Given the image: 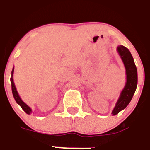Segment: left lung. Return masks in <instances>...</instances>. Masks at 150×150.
Here are the masks:
<instances>
[{
  "instance_id": "8db88e82",
  "label": "left lung",
  "mask_w": 150,
  "mask_h": 150,
  "mask_svg": "<svg viewBox=\"0 0 150 150\" xmlns=\"http://www.w3.org/2000/svg\"><path fill=\"white\" fill-rule=\"evenodd\" d=\"M117 50L125 66L126 82L125 87L120 94L118 100L116 102L115 107L112 111L111 114L113 116L119 114L121 110L127 107L135 93L137 84V68L131 52L123 45H119Z\"/></svg>"
}]
</instances>
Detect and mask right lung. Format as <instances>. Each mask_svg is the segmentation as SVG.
Returning <instances> with one entry per match:
<instances>
[{
  "mask_svg": "<svg viewBox=\"0 0 150 150\" xmlns=\"http://www.w3.org/2000/svg\"><path fill=\"white\" fill-rule=\"evenodd\" d=\"M13 72H14V67L13 68V70H12V74H11L12 92H13V97H14L15 100H16V102H17V104H18V105L21 106V108L24 110V111H25L26 114H30L32 113L31 108H30L26 103H25V102L21 100V97L19 96V95H18V91H17V90H16V86H15V83H14V81H13Z\"/></svg>",
  "mask_w": 150,
  "mask_h": 150,
  "instance_id": "obj_1",
  "label": "right lung"
}]
</instances>
